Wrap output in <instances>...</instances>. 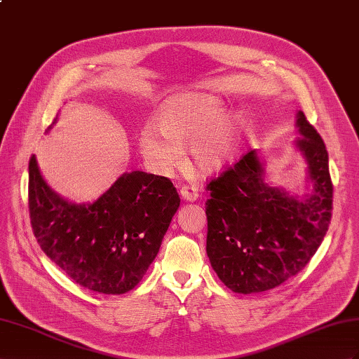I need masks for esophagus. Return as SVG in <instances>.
Masks as SVG:
<instances>
[{
  "mask_svg": "<svg viewBox=\"0 0 359 359\" xmlns=\"http://www.w3.org/2000/svg\"><path fill=\"white\" fill-rule=\"evenodd\" d=\"M180 197L187 201H196L198 198V189L194 187H183L180 189Z\"/></svg>",
  "mask_w": 359,
  "mask_h": 359,
  "instance_id": "1",
  "label": "esophagus"
}]
</instances>
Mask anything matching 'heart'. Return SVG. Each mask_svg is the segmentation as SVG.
<instances>
[{
  "mask_svg": "<svg viewBox=\"0 0 359 359\" xmlns=\"http://www.w3.org/2000/svg\"><path fill=\"white\" fill-rule=\"evenodd\" d=\"M224 114L226 104L212 94L174 95L156 114V127L141 128L140 153L151 171L170 174L179 167L180 150L189 147L191 163L198 171H222L236 151V123Z\"/></svg>",
  "mask_w": 359,
  "mask_h": 359,
  "instance_id": "b5f03b06",
  "label": "heart"
}]
</instances>
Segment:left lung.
Wrapping results in <instances>:
<instances>
[{"mask_svg": "<svg viewBox=\"0 0 359 359\" xmlns=\"http://www.w3.org/2000/svg\"><path fill=\"white\" fill-rule=\"evenodd\" d=\"M294 142L306 162L312 188L303 197L265 182L258 150L210 180L206 189V253L233 292L279 287L316 255L332 217V180L326 145L299 110Z\"/></svg>", "mask_w": 359, "mask_h": 359, "instance_id": "8db88e82", "label": "left lung"}]
</instances>
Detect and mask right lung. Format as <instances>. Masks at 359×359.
Returning a JSON list of instances; mask_svg holds the SVG:
<instances>
[{"mask_svg":"<svg viewBox=\"0 0 359 359\" xmlns=\"http://www.w3.org/2000/svg\"><path fill=\"white\" fill-rule=\"evenodd\" d=\"M179 206L170 179L144 171L121 174L92 203H74L50 188L34 154L29 163L36 240L57 267L90 291L133 290L158 256Z\"/></svg>","mask_w":359,"mask_h":359,"instance_id":"add662e5","label":"right lung"}]
</instances>
